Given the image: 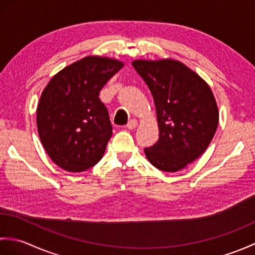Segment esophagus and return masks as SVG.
Returning <instances> with one entry per match:
<instances>
[{
	"instance_id": "obj_1",
	"label": "esophagus",
	"mask_w": 255,
	"mask_h": 255,
	"mask_svg": "<svg viewBox=\"0 0 255 255\" xmlns=\"http://www.w3.org/2000/svg\"><path fill=\"white\" fill-rule=\"evenodd\" d=\"M137 126H138V122L136 121V119H131V121L127 124V128L130 129V130H131V129L136 128Z\"/></svg>"
}]
</instances>
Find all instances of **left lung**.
<instances>
[{
  "mask_svg": "<svg viewBox=\"0 0 255 255\" xmlns=\"http://www.w3.org/2000/svg\"><path fill=\"white\" fill-rule=\"evenodd\" d=\"M132 67L153 96L159 140L144 154L156 169L177 172L207 149L217 130L219 113L209 85L173 60H134Z\"/></svg>",
  "mask_w": 255,
  "mask_h": 255,
  "instance_id": "obj_1",
  "label": "left lung"
}]
</instances>
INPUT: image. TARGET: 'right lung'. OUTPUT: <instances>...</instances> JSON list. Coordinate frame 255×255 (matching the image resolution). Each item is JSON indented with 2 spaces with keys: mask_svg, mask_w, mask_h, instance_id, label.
I'll use <instances>...</instances> for the list:
<instances>
[{
  "mask_svg": "<svg viewBox=\"0 0 255 255\" xmlns=\"http://www.w3.org/2000/svg\"><path fill=\"white\" fill-rule=\"evenodd\" d=\"M123 67L117 59L85 57L59 71L42 91L38 134L61 169L83 172L102 159L113 127L100 91Z\"/></svg>",
  "mask_w": 255,
  "mask_h": 255,
  "instance_id": "right-lung-1",
  "label": "right lung"
}]
</instances>
